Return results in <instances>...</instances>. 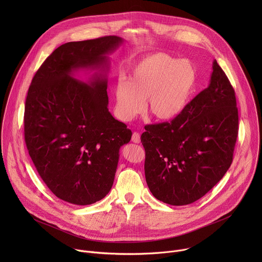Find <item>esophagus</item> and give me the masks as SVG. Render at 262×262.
Instances as JSON below:
<instances>
[{"label":"esophagus","instance_id":"esophagus-1","mask_svg":"<svg viewBox=\"0 0 262 262\" xmlns=\"http://www.w3.org/2000/svg\"><path fill=\"white\" fill-rule=\"evenodd\" d=\"M132 141L134 143H140L141 142V135L138 132H135L132 136Z\"/></svg>","mask_w":262,"mask_h":262}]
</instances>
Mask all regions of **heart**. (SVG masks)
Listing matches in <instances>:
<instances>
[{
	"label": "heart",
	"instance_id": "heart-1",
	"mask_svg": "<svg viewBox=\"0 0 262 262\" xmlns=\"http://www.w3.org/2000/svg\"><path fill=\"white\" fill-rule=\"evenodd\" d=\"M197 71L186 59L165 53L150 54L133 68L128 81L120 79L115 86L116 112L128 121L147 111L161 121L179 116L190 103L197 86Z\"/></svg>",
	"mask_w": 262,
	"mask_h": 262
}]
</instances>
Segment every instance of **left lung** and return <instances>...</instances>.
<instances>
[{
	"label": "left lung",
	"mask_w": 262,
	"mask_h": 262,
	"mask_svg": "<svg viewBox=\"0 0 262 262\" xmlns=\"http://www.w3.org/2000/svg\"><path fill=\"white\" fill-rule=\"evenodd\" d=\"M238 134L235 92L214 60L210 83L170 122L145 125V177L160 201L191 204L229 169Z\"/></svg>",
	"instance_id": "1"
}]
</instances>
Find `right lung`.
Returning <instances> with one entry per match:
<instances>
[{
	"label": "right lung",
	"instance_id": "add662e5",
	"mask_svg": "<svg viewBox=\"0 0 262 262\" xmlns=\"http://www.w3.org/2000/svg\"><path fill=\"white\" fill-rule=\"evenodd\" d=\"M123 39L104 36L67 42L35 73L25 104V142L35 168L54 195L77 205L101 200L113 185L119 149L132 130L107 110V81L95 73L88 83L78 69H107L108 53Z\"/></svg>",
	"mask_w": 262,
	"mask_h": 262
}]
</instances>
